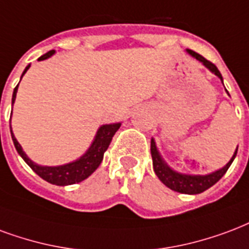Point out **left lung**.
<instances>
[{
    "label": "left lung",
    "instance_id": "8db88e82",
    "mask_svg": "<svg viewBox=\"0 0 249 249\" xmlns=\"http://www.w3.org/2000/svg\"><path fill=\"white\" fill-rule=\"evenodd\" d=\"M186 51H187L193 58H195L196 60H199L204 67L209 68L210 71H211L213 75H216L223 83L222 73L219 72V70L216 68L215 64L209 62L207 59H204L202 55L194 53L193 50L187 49ZM150 153H152L153 169H154V173H156V176L160 178V181H161L163 185L167 186L171 190L177 191V193L194 195L200 194V193H203V191H206L207 189H210L211 186L215 185V183L226 174V171L228 170V167L231 166V163H232L235 157H236L237 148L226 166H223L222 169H219V170L216 171H213V173H210V174H204V176H200V174H185V173H179V171L171 169L166 162H165V160L162 158L161 153L158 152L157 145H156L154 139H152V141H150Z\"/></svg>",
    "mask_w": 249,
    "mask_h": 249
}]
</instances>
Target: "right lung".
Listing matches in <instances>:
<instances>
[{
	"label": "right lung",
	"instance_id": "add662e5",
	"mask_svg": "<svg viewBox=\"0 0 249 249\" xmlns=\"http://www.w3.org/2000/svg\"><path fill=\"white\" fill-rule=\"evenodd\" d=\"M54 54L55 50H51L49 53H46L45 55H42L40 58H38V60L49 59L50 56H53ZM29 68H30V64L22 72L21 79L23 78V75L26 73ZM18 86H19V83L17 84V87L14 88V92H13L12 104H14V101H16ZM120 126H121V123L101 125L100 128L97 129L96 134H95V139L92 141L91 146L87 149V152L84 153L83 156H80L78 160L64 163V165H59V166H43V165H38L34 161H31L30 158L27 157L26 153L23 152V149L19 145V142L17 141L16 136H14L12 130V125H10V133H12V140L18 154L23 158V161L26 162L27 165L36 171L40 178H43L45 181H47L49 183H53V185L68 186L87 179L88 177L96 170L99 165L101 163V161H103L104 153H106V150L109 146L112 137L115 136V133L119 130Z\"/></svg>",
	"mask_w": 249,
	"mask_h": 249
}]
</instances>
